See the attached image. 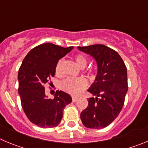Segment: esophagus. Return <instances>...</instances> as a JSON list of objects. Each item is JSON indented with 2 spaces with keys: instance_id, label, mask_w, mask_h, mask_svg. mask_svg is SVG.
Wrapping results in <instances>:
<instances>
[{
  "instance_id": "34e87169",
  "label": "esophagus",
  "mask_w": 148,
  "mask_h": 148,
  "mask_svg": "<svg viewBox=\"0 0 148 148\" xmlns=\"http://www.w3.org/2000/svg\"><path fill=\"white\" fill-rule=\"evenodd\" d=\"M72 99H73V102H75V101H76L78 99V98L75 97V96H73V97H72Z\"/></svg>"
}]
</instances>
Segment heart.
<instances>
[{"label":"heart","mask_w":148,"mask_h":148,"mask_svg":"<svg viewBox=\"0 0 148 148\" xmlns=\"http://www.w3.org/2000/svg\"><path fill=\"white\" fill-rule=\"evenodd\" d=\"M75 63L80 68H84L87 64V59L84 55L78 54L75 57ZM64 61L62 59L59 60L56 66V73L60 75L61 73ZM87 86V81L83 77L79 78H67L63 81L61 87L63 90L72 95H78L83 91Z\"/></svg>","instance_id":"b5f03b06"}]
</instances>
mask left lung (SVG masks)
<instances>
[{"instance_id": "obj_1", "label": "left lung", "mask_w": 148, "mask_h": 148, "mask_svg": "<svg viewBox=\"0 0 148 148\" xmlns=\"http://www.w3.org/2000/svg\"><path fill=\"white\" fill-rule=\"evenodd\" d=\"M78 49L97 64V75L87 90L96 97L87 99L88 106L81 113V119L86 127L101 129L113 122L123 108L128 89L126 66L119 53L105 45Z\"/></svg>"}]
</instances>
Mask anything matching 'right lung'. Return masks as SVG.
<instances>
[{
    "label": "right lung",
    "instance_id": "obj_1",
    "mask_svg": "<svg viewBox=\"0 0 148 148\" xmlns=\"http://www.w3.org/2000/svg\"><path fill=\"white\" fill-rule=\"evenodd\" d=\"M73 47L64 48L51 43L40 44L29 52L18 71V93L22 108L34 125L43 128L56 127L63 117V110L72 97L57 90L54 99L45 94L44 85L56 74L58 61Z\"/></svg>",
    "mask_w": 148,
    "mask_h": 148
}]
</instances>
